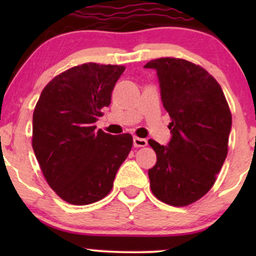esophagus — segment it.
<instances>
[{
  "instance_id": "1",
  "label": "esophagus",
  "mask_w": 256,
  "mask_h": 256,
  "mask_svg": "<svg viewBox=\"0 0 256 256\" xmlns=\"http://www.w3.org/2000/svg\"><path fill=\"white\" fill-rule=\"evenodd\" d=\"M146 144H148V142H146V140H144V138L134 137V146L136 148H142V146H146Z\"/></svg>"
}]
</instances>
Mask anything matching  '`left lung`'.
Instances as JSON below:
<instances>
[{
    "instance_id": "obj_1",
    "label": "left lung",
    "mask_w": 256,
    "mask_h": 256,
    "mask_svg": "<svg viewBox=\"0 0 256 256\" xmlns=\"http://www.w3.org/2000/svg\"><path fill=\"white\" fill-rule=\"evenodd\" d=\"M144 67L156 71L172 134L167 146L148 140L156 152L150 189L167 204H192L210 192L228 155L230 108L218 82L198 64L161 58Z\"/></svg>"
}]
</instances>
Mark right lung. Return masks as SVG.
Masks as SVG:
<instances>
[{
  "label": "right lung",
  "mask_w": 256,
  "mask_h": 256,
  "mask_svg": "<svg viewBox=\"0 0 256 256\" xmlns=\"http://www.w3.org/2000/svg\"><path fill=\"white\" fill-rule=\"evenodd\" d=\"M124 71L118 64H79L56 76L40 94L32 148L46 180L68 204H90L107 196L131 150L130 134L112 136L95 126Z\"/></svg>",
  "instance_id": "1"
}]
</instances>
